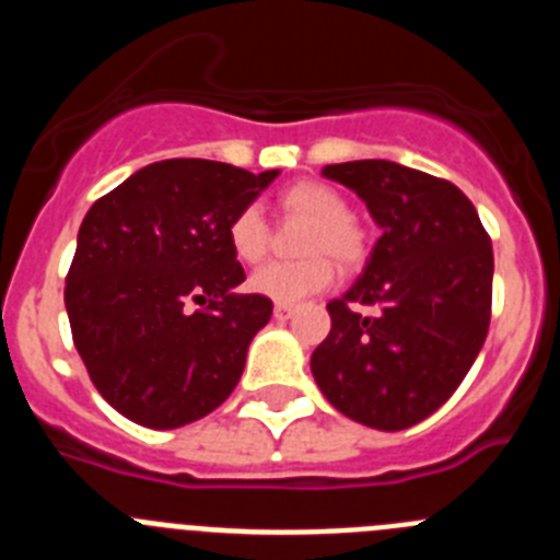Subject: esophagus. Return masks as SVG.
<instances>
[{
  "label": "esophagus",
  "instance_id": "1",
  "mask_svg": "<svg viewBox=\"0 0 560 560\" xmlns=\"http://www.w3.org/2000/svg\"><path fill=\"white\" fill-rule=\"evenodd\" d=\"M294 305H289V303H277L275 305V316L277 319H289V316H294Z\"/></svg>",
  "mask_w": 560,
  "mask_h": 560
}]
</instances>
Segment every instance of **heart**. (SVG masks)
Here are the masks:
<instances>
[{"label": "heart", "mask_w": 560, "mask_h": 560, "mask_svg": "<svg viewBox=\"0 0 560 560\" xmlns=\"http://www.w3.org/2000/svg\"><path fill=\"white\" fill-rule=\"evenodd\" d=\"M280 210L289 219L311 221L300 249V260H271L249 277V289L275 303H300L305 296L328 289L336 277V257L341 266H355L368 255V241L361 226L350 219V205L336 187L325 182H296L280 192ZM226 241L237 260L260 264L269 255L271 230L257 205L235 212L226 226Z\"/></svg>", "instance_id": "heart-1"}]
</instances>
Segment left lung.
Instances as JSON below:
<instances>
[{"label": "left lung", "mask_w": 560, "mask_h": 560, "mask_svg": "<svg viewBox=\"0 0 560 560\" xmlns=\"http://www.w3.org/2000/svg\"><path fill=\"white\" fill-rule=\"evenodd\" d=\"M368 201L381 237L364 275L328 303L330 334L311 355L325 398L355 423L400 432L463 384L491 325L493 249L457 185L387 160L325 165ZM355 304H375L364 317Z\"/></svg>", "instance_id": "obj_1"}]
</instances>
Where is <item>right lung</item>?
<instances>
[{
  "instance_id": "1",
  "label": "right lung",
  "mask_w": 560,
  "mask_h": 560,
  "mask_svg": "<svg viewBox=\"0 0 560 560\" xmlns=\"http://www.w3.org/2000/svg\"><path fill=\"white\" fill-rule=\"evenodd\" d=\"M277 171L162 160L101 196L83 219L63 303L97 393L148 429H179L237 387L246 350L271 319L226 226Z\"/></svg>"
}]
</instances>
